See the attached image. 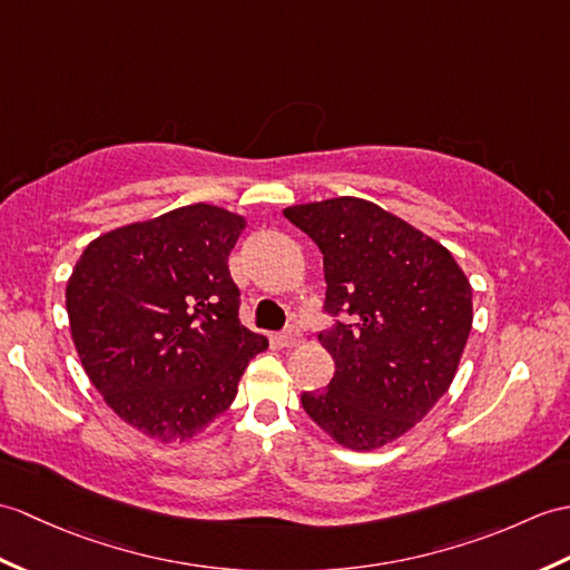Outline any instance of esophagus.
I'll use <instances>...</instances> for the list:
<instances>
[{
  "instance_id": "1",
  "label": "esophagus",
  "mask_w": 570,
  "mask_h": 570,
  "mask_svg": "<svg viewBox=\"0 0 570 570\" xmlns=\"http://www.w3.org/2000/svg\"><path fill=\"white\" fill-rule=\"evenodd\" d=\"M301 340H303L301 330L294 327V325H288V327L284 330V333L276 335V342H279L282 347H296V345H301Z\"/></svg>"
}]
</instances>
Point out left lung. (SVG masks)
Instances as JSON below:
<instances>
[{
  "mask_svg": "<svg viewBox=\"0 0 570 570\" xmlns=\"http://www.w3.org/2000/svg\"><path fill=\"white\" fill-rule=\"evenodd\" d=\"M284 216L323 253L335 360L327 389L301 405L350 449L401 436L452 383L471 333V284L454 257L413 225L364 198L301 204Z\"/></svg>",
  "mask_w": 570,
  "mask_h": 570,
  "instance_id": "1",
  "label": "left lung"
}]
</instances>
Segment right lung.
Returning a JSON list of instances; mask_svg holds the SVG:
<instances>
[{
	"mask_svg": "<svg viewBox=\"0 0 570 570\" xmlns=\"http://www.w3.org/2000/svg\"><path fill=\"white\" fill-rule=\"evenodd\" d=\"M243 230L245 218L194 204L97 237L75 264L65 303L85 372L157 440L204 430L267 350L237 315L228 255Z\"/></svg>",
	"mask_w": 570,
	"mask_h": 570,
	"instance_id": "obj_1",
	"label": "right lung"
}]
</instances>
